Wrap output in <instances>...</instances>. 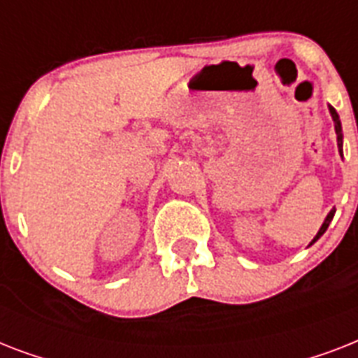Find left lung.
Listing matches in <instances>:
<instances>
[{
    "instance_id": "8db88e82",
    "label": "left lung",
    "mask_w": 358,
    "mask_h": 358,
    "mask_svg": "<svg viewBox=\"0 0 358 358\" xmlns=\"http://www.w3.org/2000/svg\"><path fill=\"white\" fill-rule=\"evenodd\" d=\"M329 113H331V117H333L334 131H336V143H338L340 156H344V134H342V122H340L338 113H336V109H334L333 106H329ZM334 212H336V208H333V210H331V212L327 213V217H325V221H323V224H322V227H320V230H317V234L314 236V239H312V241H310V245L316 243L317 239H320L323 234H325V230L329 229V224H331V221H333Z\"/></svg>"
}]
</instances>
